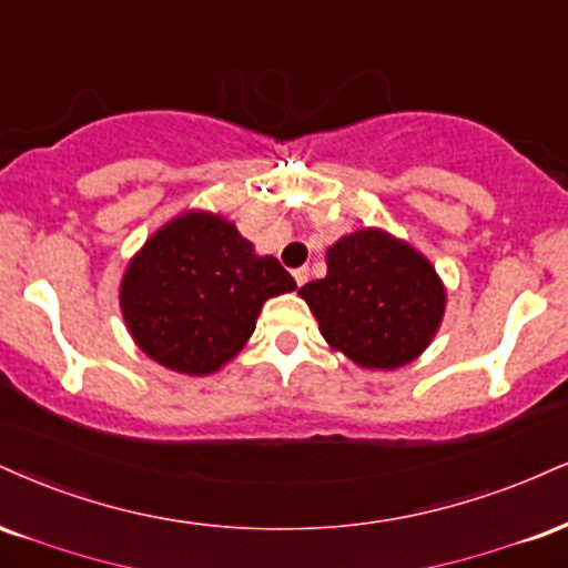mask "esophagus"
Listing matches in <instances>:
<instances>
[{
	"mask_svg": "<svg viewBox=\"0 0 568 568\" xmlns=\"http://www.w3.org/2000/svg\"><path fill=\"white\" fill-rule=\"evenodd\" d=\"M293 280H296V285L302 288L306 280H310V270H306V266H298V270H293Z\"/></svg>",
	"mask_w": 568,
	"mask_h": 568,
	"instance_id": "esophagus-1",
	"label": "esophagus"
}]
</instances>
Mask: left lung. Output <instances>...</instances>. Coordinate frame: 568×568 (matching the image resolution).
I'll list each match as a JSON object with an SVG mask.
<instances>
[{"label":"left lung","mask_w":568,"mask_h":568,"mask_svg":"<svg viewBox=\"0 0 568 568\" xmlns=\"http://www.w3.org/2000/svg\"><path fill=\"white\" fill-rule=\"evenodd\" d=\"M327 275L306 283L310 304L331 349L365 371H396L432 346L447 288L415 245L381 227H362L325 251Z\"/></svg>","instance_id":"8db88e82"}]
</instances>
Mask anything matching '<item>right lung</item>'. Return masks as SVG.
Returning a JSON list of instances; mask_svg holds the SVG:
<instances>
[{
    "instance_id": "add662e5",
    "label": "right lung",
    "mask_w": 568,
    "mask_h": 568,
    "mask_svg": "<svg viewBox=\"0 0 568 568\" xmlns=\"http://www.w3.org/2000/svg\"><path fill=\"white\" fill-rule=\"evenodd\" d=\"M296 291L275 256L256 254L235 222L187 209L129 258L119 304L129 336L159 365L214 375L254 333L266 298Z\"/></svg>"
}]
</instances>
